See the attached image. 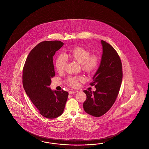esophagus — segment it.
Wrapping results in <instances>:
<instances>
[{
    "instance_id": "esophagus-1",
    "label": "esophagus",
    "mask_w": 149,
    "mask_h": 149,
    "mask_svg": "<svg viewBox=\"0 0 149 149\" xmlns=\"http://www.w3.org/2000/svg\"><path fill=\"white\" fill-rule=\"evenodd\" d=\"M77 93V91H70L69 92V94H72V93Z\"/></svg>"
}]
</instances>
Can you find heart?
I'll return each mask as SVG.
<instances>
[{"label":"heart","instance_id":"obj_1","mask_svg":"<svg viewBox=\"0 0 149 149\" xmlns=\"http://www.w3.org/2000/svg\"><path fill=\"white\" fill-rule=\"evenodd\" d=\"M67 57L70 58L72 60L75 61L81 65L82 69L87 72H93L98 64V59L96 56H91V53L86 49L79 47L69 52ZM67 63L66 57L63 54L57 56L55 65L58 72H63L64 71ZM83 80V78L80 77H69L67 79L68 85L72 87H77L79 81Z\"/></svg>","mask_w":149,"mask_h":149}]
</instances>
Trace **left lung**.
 <instances>
[{"instance_id":"1","label":"left lung","mask_w":149,"mask_h":149,"mask_svg":"<svg viewBox=\"0 0 149 149\" xmlns=\"http://www.w3.org/2000/svg\"><path fill=\"white\" fill-rule=\"evenodd\" d=\"M102 54L100 66L93 77L91 85L95 91L84 90L86 100L84 111L94 117H100L112 107L117 97L123 77L122 65L116 51L108 43L101 40Z\"/></svg>"}]
</instances>
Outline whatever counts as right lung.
I'll use <instances>...</instances> for the list:
<instances>
[{"label":"right lung","instance_id":"1","mask_svg":"<svg viewBox=\"0 0 149 149\" xmlns=\"http://www.w3.org/2000/svg\"><path fill=\"white\" fill-rule=\"evenodd\" d=\"M63 45L59 41L40 43L29 53L23 69L22 84L27 95L41 115L49 119L62 114L68 99L67 91L49 87L55 76L53 56Z\"/></svg>","mask_w":149,"mask_h":149}]
</instances>
